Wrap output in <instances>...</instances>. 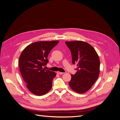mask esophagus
<instances>
[{
	"label": "esophagus",
	"instance_id": "esophagus-1",
	"mask_svg": "<svg viewBox=\"0 0 120 120\" xmlns=\"http://www.w3.org/2000/svg\"><path fill=\"white\" fill-rule=\"evenodd\" d=\"M57 74H58V75H62V74H64V72H60V71H57Z\"/></svg>",
	"mask_w": 120,
	"mask_h": 120
}]
</instances>
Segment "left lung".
Listing matches in <instances>:
<instances>
[{
    "mask_svg": "<svg viewBox=\"0 0 120 120\" xmlns=\"http://www.w3.org/2000/svg\"><path fill=\"white\" fill-rule=\"evenodd\" d=\"M71 51L72 63L77 64V72L71 75L69 82L71 89L78 93L89 90L100 74V61L95 49L85 41H65Z\"/></svg>",
    "mask_w": 120,
    "mask_h": 120,
    "instance_id": "left-lung-1",
    "label": "left lung"
}]
</instances>
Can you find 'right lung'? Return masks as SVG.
<instances>
[{"label": "right lung", "mask_w": 120, "mask_h": 120, "mask_svg": "<svg viewBox=\"0 0 120 120\" xmlns=\"http://www.w3.org/2000/svg\"><path fill=\"white\" fill-rule=\"evenodd\" d=\"M59 41H40L31 44L22 51L19 58V68L28 90L34 94L43 95L50 90L55 72L45 70L50 51Z\"/></svg>", "instance_id": "1"}]
</instances>
